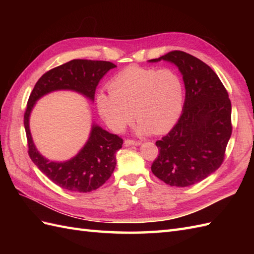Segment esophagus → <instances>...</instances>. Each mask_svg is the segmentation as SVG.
I'll use <instances>...</instances> for the list:
<instances>
[{"label": "esophagus", "mask_w": 254, "mask_h": 254, "mask_svg": "<svg viewBox=\"0 0 254 254\" xmlns=\"http://www.w3.org/2000/svg\"><path fill=\"white\" fill-rule=\"evenodd\" d=\"M124 144L127 145V146H134V145H135V146H138V145H141V142L139 141H133V139H126V141H124Z\"/></svg>", "instance_id": "1"}]
</instances>
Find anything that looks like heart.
<instances>
[{"label":"heart","mask_w":254,"mask_h":254,"mask_svg":"<svg viewBox=\"0 0 254 254\" xmlns=\"http://www.w3.org/2000/svg\"><path fill=\"white\" fill-rule=\"evenodd\" d=\"M109 89V94H98L96 102L115 132H122L135 113L139 134L164 133L175 126L185 101L182 79L169 67L130 66L112 78Z\"/></svg>","instance_id":"obj_1"}]
</instances>
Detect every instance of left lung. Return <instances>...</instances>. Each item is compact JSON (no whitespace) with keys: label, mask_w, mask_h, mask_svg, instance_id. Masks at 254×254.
<instances>
[{"label":"left lung","mask_w":254,"mask_h":254,"mask_svg":"<svg viewBox=\"0 0 254 254\" xmlns=\"http://www.w3.org/2000/svg\"><path fill=\"white\" fill-rule=\"evenodd\" d=\"M161 60L179 68L186 99L176 126L156 142L159 154L152 171L166 185L189 187L223 164L233 131L231 102L217 74L199 59L175 50L149 62Z\"/></svg>","instance_id":"8db88e82"}]
</instances>
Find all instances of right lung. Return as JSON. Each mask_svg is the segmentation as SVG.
Listing matches in <instances>:
<instances>
[{"instance_id": "1", "label": "right lung", "mask_w": 254, "mask_h": 254, "mask_svg": "<svg viewBox=\"0 0 254 254\" xmlns=\"http://www.w3.org/2000/svg\"><path fill=\"white\" fill-rule=\"evenodd\" d=\"M116 65L108 61L72 60L50 69L38 79L29 96L24 115V126L30 159L42 174L65 190L87 193L101 187L116 168V153L123 139L93 124L87 143L67 161H50L38 152L29 130V116L36 101L55 90L68 89L94 101L96 87L104 75Z\"/></svg>"}]
</instances>
